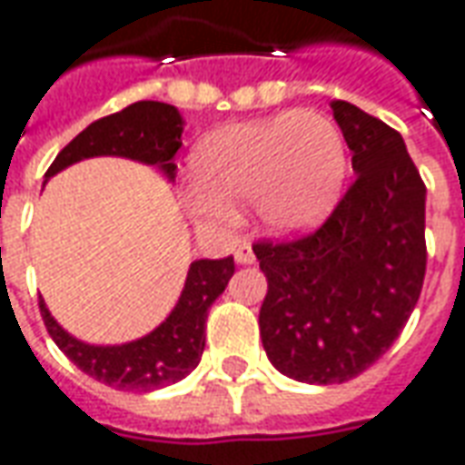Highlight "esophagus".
<instances>
[{"label": "esophagus", "mask_w": 465, "mask_h": 465, "mask_svg": "<svg viewBox=\"0 0 465 465\" xmlns=\"http://www.w3.org/2000/svg\"><path fill=\"white\" fill-rule=\"evenodd\" d=\"M235 262H238V265H252V262H255V252H252V248H250L248 242H242V245L235 250Z\"/></svg>", "instance_id": "esophagus-1"}]
</instances>
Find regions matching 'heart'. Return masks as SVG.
I'll list each match as a JSON object with an SVG mask.
<instances>
[{"mask_svg":"<svg viewBox=\"0 0 465 465\" xmlns=\"http://www.w3.org/2000/svg\"><path fill=\"white\" fill-rule=\"evenodd\" d=\"M187 207L197 223L223 225L235 205L250 203L258 223L278 238L321 227L348 173V150L338 124L312 110L227 124L197 144Z\"/></svg>","mask_w":465,"mask_h":465,"instance_id":"obj_1","label":"heart"}]
</instances>
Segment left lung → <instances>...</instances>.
Here are the masks:
<instances>
[{"label": "left lung", "instance_id": "1", "mask_svg": "<svg viewBox=\"0 0 465 465\" xmlns=\"http://www.w3.org/2000/svg\"><path fill=\"white\" fill-rule=\"evenodd\" d=\"M331 110L355 183L312 235L252 248L268 278L262 348L280 373L311 385L371 368L403 331L426 275V185L403 137L351 102Z\"/></svg>", "mask_w": 465, "mask_h": 465}]
</instances>
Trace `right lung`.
<instances>
[{
    "label": "right lung",
    "instance_id": "1",
    "mask_svg": "<svg viewBox=\"0 0 465 465\" xmlns=\"http://www.w3.org/2000/svg\"><path fill=\"white\" fill-rule=\"evenodd\" d=\"M183 130L185 120L173 104L153 100L134 102L117 114L102 117L84 127L49 164L45 183L67 170L69 164L107 154L154 164L170 183H174L177 164L173 157L183 144ZM232 272V255L223 260H193L185 288L170 315L147 335L122 345H92L74 338L54 321L45 298L39 301V311L52 341L82 373L117 391L150 393L177 383L195 371L205 351L207 311L225 292Z\"/></svg>",
    "mask_w": 465,
    "mask_h": 465
}]
</instances>
